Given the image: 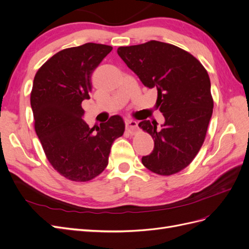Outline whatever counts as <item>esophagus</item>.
Returning a JSON list of instances; mask_svg holds the SVG:
<instances>
[{
	"mask_svg": "<svg viewBox=\"0 0 249 249\" xmlns=\"http://www.w3.org/2000/svg\"><path fill=\"white\" fill-rule=\"evenodd\" d=\"M125 129L127 132H130L132 134L136 133L138 130V124L135 122V120H125Z\"/></svg>",
	"mask_w": 249,
	"mask_h": 249,
	"instance_id": "obj_1",
	"label": "esophagus"
}]
</instances>
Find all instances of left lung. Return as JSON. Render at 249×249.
Instances as JSON below:
<instances>
[{
    "label": "left lung",
    "instance_id": "obj_1",
    "mask_svg": "<svg viewBox=\"0 0 249 249\" xmlns=\"http://www.w3.org/2000/svg\"><path fill=\"white\" fill-rule=\"evenodd\" d=\"M117 54L143 85L157 88L156 107L165 118L161 130L156 120L138 124L155 141L142 164L159 176L175 175L193 161L206 138L214 107L208 71L190 53L157 40L119 47Z\"/></svg>",
    "mask_w": 249,
    "mask_h": 249
}]
</instances>
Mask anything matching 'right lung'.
Listing matches in <instances>:
<instances>
[{
    "label": "right lung",
    "mask_w": 249,
    "mask_h": 249,
    "mask_svg": "<svg viewBox=\"0 0 249 249\" xmlns=\"http://www.w3.org/2000/svg\"><path fill=\"white\" fill-rule=\"evenodd\" d=\"M112 51L88 42L58 52L37 71L30 96L35 132L50 164L73 182H87L107 167L112 143L123 136L124 123L113 115L96 131L82 119L91 74Z\"/></svg>",
    "instance_id": "right-lung-1"
}]
</instances>
